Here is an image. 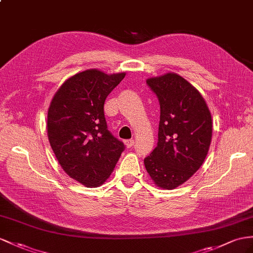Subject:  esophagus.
Here are the masks:
<instances>
[{"label":"esophagus","instance_id":"34e87169","mask_svg":"<svg viewBox=\"0 0 253 253\" xmlns=\"http://www.w3.org/2000/svg\"><path fill=\"white\" fill-rule=\"evenodd\" d=\"M134 144V140L133 139H129V140H125V145L127 147H131Z\"/></svg>","mask_w":253,"mask_h":253}]
</instances>
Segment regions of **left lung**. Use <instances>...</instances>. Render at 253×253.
Wrapping results in <instances>:
<instances>
[{
    "mask_svg": "<svg viewBox=\"0 0 253 253\" xmlns=\"http://www.w3.org/2000/svg\"><path fill=\"white\" fill-rule=\"evenodd\" d=\"M160 105L158 143L144 165L160 188L174 189L202 166L211 141L210 109L199 90L177 74L150 78Z\"/></svg>",
    "mask_w": 253,
    "mask_h": 253,
    "instance_id": "left-lung-1",
    "label": "left lung"
}]
</instances>
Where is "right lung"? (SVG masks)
I'll return each mask as SVG.
<instances>
[{
  "label": "right lung",
  "instance_id": "1",
  "mask_svg": "<svg viewBox=\"0 0 253 253\" xmlns=\"http://www.w3.org/2000/svg\"><path fill=\"white\" fill-rule=\"evenodd\" d=\"M125 75L84 70L65 81L50 103V145L63 170L86 187L105 183L125 150L108 130L103 112L108 95Z\"/></svg>",
  "mask_w": 253,
  "mask_h": 253
}]
</instances>
